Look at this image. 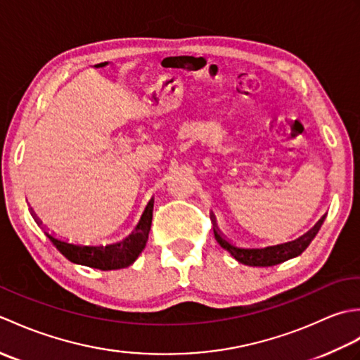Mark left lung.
<instances>
[{
  "label": "left lung",
  "instance_id": "obj_1",
  "mask_svg": "<svg viewBox=\"0 0 360 360\" xmlns=\"http://www.w3.org/2000/svg\"><path fill=\"white\" fill-rule=\"evenodd\" d=\"M323 219H325V217L320 219L309 232L300 236V238L285 243V244H278V246L264 248V249H238V248L232 246L231 243H227L223 236H221L215 231V229H213V233H215V238L219 243V246L231 252V254L235 257V259H238L240 263L248 264V266L267 267V266L280 264L283 262H286V259L300 255L302 252L309 246L311 241L316 238V235L319 233L320 227H322V224H323Z\"/></svg>",
  "mask_w": 360,
  "mask_h": 360
}]
</instances>
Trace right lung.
Masks as SVG:
<instances>
[{
	"label": "right lung",
	"instance_id": "right-lung-1",
	"mask_svg": "<svg viewBox=\"0 0 360 360\" xmlns=\"http://www.w3.org/2000/svg\"><path fill=\"white\" fill-rule=\"evenodd\" d=\"M153 218V202L150 201L147 209L137 224L136 231L122 243L110 244V246H75L65 241L53 238L52 235L46 236L52 241L57 250L75 264H83L101 271L124 269L136 262L147 244Z\"/></svg>",
	"mask_w": 360,
	"mask_h": 360
}]
</instances>
